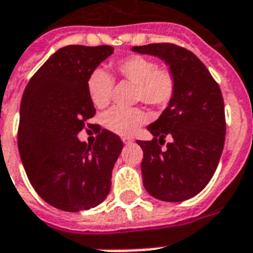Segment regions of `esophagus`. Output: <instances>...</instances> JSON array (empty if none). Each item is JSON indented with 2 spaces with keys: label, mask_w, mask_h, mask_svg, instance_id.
Listing matches in <instances>:
<instances>
[{
  "label": "esophagus",
  "mask_w": 253,
  "mask_h": 253,
  "mask_svg": "<svg viewBox=\"0 0 253 253\" xmlns=\"http://www.w3.org/2000/svg\"><path fill=\"white\" fill-rule=\"evenodd\" d=\"M122 141H123V143H125V145H130V143L132 142V139L131 138H123Z\"/></svg>",
  "instance_id": "34e87169"
}]
</instances>
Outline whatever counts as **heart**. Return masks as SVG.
I'll use <instances>...</instances> for the list:
<instances>
[{
  "instance_id": "heart-1",
  "label": "heart",
  "mask_w": 253,
  "mask_h": 253,
  "mask_svg": "<svg viewBox=\"0 0 253 253\" xmlns=\"http://www.w3.org/2000/svg\"><path fill=\"white\" fill-rule=\"evenodd\" d=\"M114 71L118 78L135 84V102H143L153 107H165L173 99L175 76L169 68L157 67V63L150 57L142 55L122 57L114 63ZM85 85L89 100L95 107L103 108L110 103L114 80L104 69H93L88 75ZM147 121L149 115L139 107H114L102 118L106 128L123 136L132 135Z\"/></svg>"
}]
</instances>
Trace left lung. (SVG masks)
I'll return each mask as SVG.
<instances>
[{
  "mask_svg": "<svg viewBox=\"0 0 253 253\" xmlns=\"http://www.w3.org/2000/svg\"><path fill=\"white\" fill-rule=\"evenodd\" d=\"M132 50L158 56L175 76L173 99L147 127L154 138L138 141L143 185L158 200L185 201L207 186L221 157L226 128L221 89L203 61L184 46L160 42ZM166 136L173 141L162 151Z\"/></svg>",
  "mask_w": 253,
  "mask_h": 253,
  "instance_id": "obj_1",
  "label": "left lung"
}]
</instances>
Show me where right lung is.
<instances>
[{"mask_svg": "<svg viewBox=\"0 0 253 253\" xmlns=\"http://www.w3.org/2000/svg\"><path fill=\"white\" fill-rule=\"evenodd\" d=\"M114 52L110 45H68L41 65L24 91L17 143L37 194L65 212L96 207L111 188L112 168L123 149L117 134L89 125L96 110L87 92L88 75ZM97 131L93 145L76 135Z\"/></svg>", "mask_w": 253, "mask_h": 253, "instance_id": "add662e5", "label": "right lung"}]
</instances>
